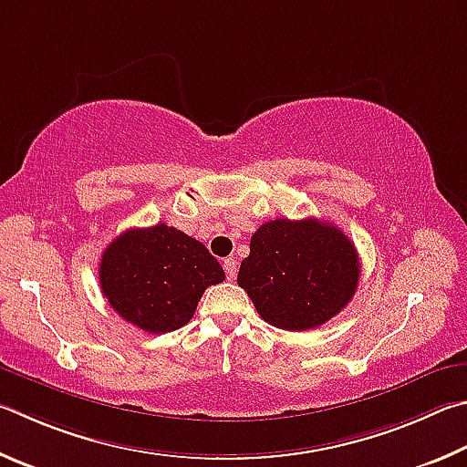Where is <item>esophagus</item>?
<instances>
[{"label": "esophagus", "mask_w": 467, "mask_h": 467, "mask_svg": "<svg viewBox=\"0 0 467 467\" xmlns=\"http://www.w3.org/2000/svg\"><path fill=\"white\" fill-rule=\"evenodd\" d=\"M223 268H225L227 281H235V275H238V265H235V260L234 258H225L223 260Z\"/></svg>", "instance_id": "obj_1"}]
</instances>
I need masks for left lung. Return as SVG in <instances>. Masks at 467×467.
<instances>
[{"mask_svg":"<svg viewBox=\"0 0 467 467\" xmlns=\"http://www.w3.org/2000/svg\"><path fill=\"white\" fill-rule=\"evenodd\" d=\"M358 276L355 244L338 227L316 217L273 219L252 235L238 285L265 322L304 332L348 306Z\"/></svg>","mask_w":467,"mask_h":467,"instance_id":"left-lung-1","label":"left lung"}]
</instances>
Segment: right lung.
I'll return each instance as SVG.
<instances>
[{"label": "right lung", "instance_id": "add662e5", "mask_svg": "<svg viewBox=\"0 0 467 467\" xmlns=\"http://www.w3.org/2000/svg\"><path fill=\"white\" fill-rule=\"evenodd\" d=\"M98 279L122 320L163 334L191 322L204 289L223 281L225 273L199 240L158 223L114 238Z\"/></svg>", "mask_w": 467, "mask_h": 467}]
</instances>
